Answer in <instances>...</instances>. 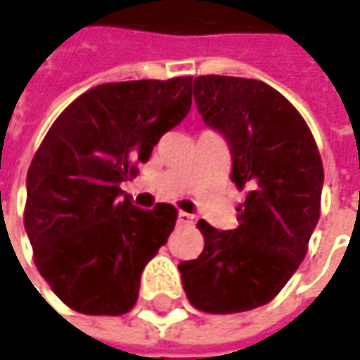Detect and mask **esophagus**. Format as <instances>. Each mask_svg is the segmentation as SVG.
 Wrapping results in <instances>:
<instances>
[{"label": "esophagus", "mask_w": 360, "mask_h": 360, "mask_svg": "<svg viewBox=\"0 0 360 360\" xmlns=\"http://www.w3.org/2000/svg\"><path fill=\"white\" fill-rule=\"evenodd\" d=\"M177 222H179V224H191V222H193V216L187 212H179V216H177Z\"/></svg>", "instance_id": "1"}]
</instances>
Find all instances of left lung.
<instances>
[{
	"mask_svg": "<svg viewBox=\"0 0 360 360\" xmlns=\"http://www.w3.org/2000/svg\"><path fill=\"white\" fill-rule=\"evenodd\" d=\"M204 121L231 148V181L245 191L239 226L198 222L204 251L181 262L189 303L206 313H241L270 303L307 255L321 208L323 165L301 113L272 86L233 76H198Z\"/></svg>",
	"mask_w": 360,
	"mask_h": 360,
	"instance_id": "8db88e82",
	"label": "left lung"
}]
</instances>
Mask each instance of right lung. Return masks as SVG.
Listing matches in <instances>:
<instances>
[{
	"mask_svg": "<svg viewBox=\"0 0 360 360\" xmlns=\"http://www.w3.org/2000/svg\"><path fill=\"white\" fill-rule=\"evenodd\" d=\"M191 109V76L94 86L55 119L26 177L24 229L53 292L86 315H123L177 210L136 208L121 183Z\"/></svg>",
	"mask_w": 360,
	"mask_h": 360,
	"instance_id": "1",
	"label": "right lung"
}]
</instances>
